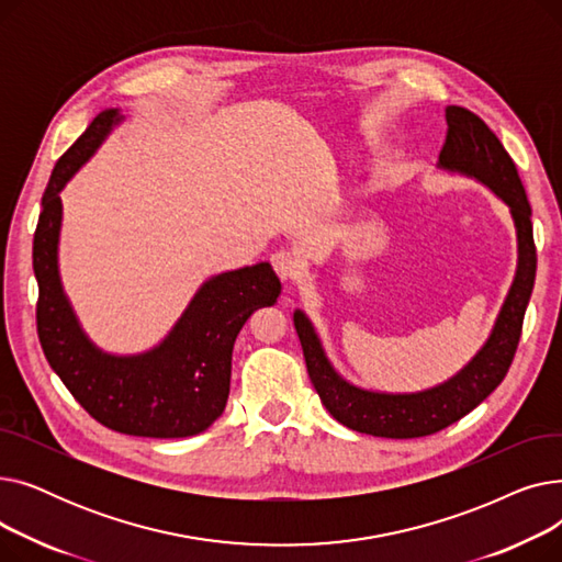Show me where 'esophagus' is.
I'll return each instance as SVG.
<instances>
[{
  "label": "esophagus",
  "mask_w": 562,
  "mask_h": 562,
  "mask_svg": "<svg viewBox=\"0 0 562 562\" xmlns=\"http://www.w3.org/2000/svg\"><path fill=\"white\" fill-rule=\"evenodd\" d=\"M271 263H273V271L278 273V278L282 282H293L299 280L301 273H303V263L301 259L293 255V252H286V250H280L271 257Z\"/></svg>",
  "instance_id": "obj_1"
}]
</instances>
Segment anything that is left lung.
I'll return each instance as SVG.
<instances>
[{"label":"left lung","mask_w":562,"mask_h":562,"mask_svg":"<svg viewBox=\"0 0 562 562\" xmlns=\"http://www.w3.org/2000/svg\"><path fill=\"white\" fill-rule=\"evenodd\" d=\"M447 140L439 168L474 177L510 206L517 229V273L494 330L458 375L417 394L367 392L346 382L328 362L310 318L296 310V326L312 385L330 415L350 430L373 437L412 439L447 428L481 405L506 378L521 337V323L536 284L538 252L533 244L530 204L519 172L506 147L476 113L462 106L447 109Z\"/></svg>","instance_id":"obj_1"}]
</instances>
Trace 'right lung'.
<instances>
[{
  "mask_svg": "<svg viewBox=\"0 0 562 562\" xmlns=\"http://www.w3.org/2000/svg\"><path fill=\"white\" fill-rule=\"evenodd\" d=\"M121 121L117 109L102 111L56 161L43 193L34 234L38 339L54 373L102 426L134 437H191L223 415L236 335L255 310L278 301L282 286L269 261L214 276L170 335L140 356H109L83 335L58 278V193Z\"/></svg>",
  "mask_w": 562,
  "mask_h": 562,
  "instance_id": "right-lung-1",
  "label": "right lung"
}]
</instances>
